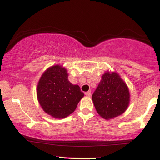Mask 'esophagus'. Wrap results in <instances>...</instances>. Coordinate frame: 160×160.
Returning <instances> with one entry per match:
<instances>
[{"label":"esophagus","mask_w":160,"mask_h":160,"mask_svg":"<svg viewBox=\"0 0 160 160\" xmlns=\"http://www.w3.org/2000/svg\"><path fill=\"white\" fill-rule=\"evenodd\" d=\"M85 95H86V96H88V97H89L91 95V91H88V92H86L85 93Z\"/></svg>","instance_id":"obj_1"}]
</instances>
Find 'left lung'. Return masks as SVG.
Here are the masks:
<instances>
[{"instance_id": "8db88e82", "label": "left lung", "mask_w": 160, "mask_h": 160, "mask_svg": "<svg viewBox=\"0 0 160 160\" xmlns=\"http://www.w3.org/2000/svg\"><path fill=\"white\" fill-rule=\"evenodd\" d=\"M95 110L105 120L123 113L129 104L128 86L117 73L107 71L92 96Z\"/></svg>"}]
</instances>
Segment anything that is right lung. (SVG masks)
<instances>
[{
    "mask_svg": "<svg viewBox=\"0 0 160 160\" xmlns=\"http://www.w3.org/2000/svg\"><path fill=\"white\" fill-rule=\"evenodd\" d=\"M68 78L67 70L56 65L46 70L38 82V102L43 111L54 118H65L72 113L84 96L80 86L71 83Z\"/></svg>",
    "mask_w": 160,
    "mask_h": 160,
    "instance_id": "obj_1",
    "label": "right lung"
}]
</instances>
